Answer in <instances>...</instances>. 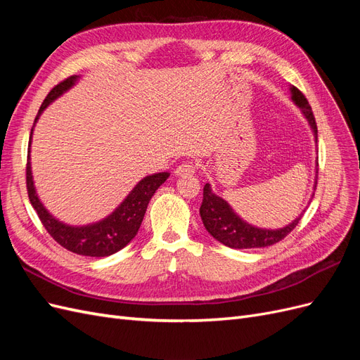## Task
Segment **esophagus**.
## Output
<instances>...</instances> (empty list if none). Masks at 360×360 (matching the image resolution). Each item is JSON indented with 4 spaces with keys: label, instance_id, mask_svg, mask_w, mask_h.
<instances>
[{
    "label": "esophagus",
    "instance_id": "esophagus-1",
    "mask_svg": "<svg viewBox=\"0 0 360 360\" xmlns=\"http://www.w3.org/2000/svg\"><path fill=\"white\" fill-rule=\"evenodd\" d=\"M195 172V167L192 165V163H181L180 167L176 168V171H174V176L177 177H186V176H191V174Z\"/></svg>",
    "mask_w": 360,
    "mask_h": 360
}]
</instances>
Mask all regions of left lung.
Wrapping results in <instances>:
<instances>
[{"mask_svg":"<svg viewBox=\"0 0 360 360\" xmlns=\"http://www.w3.org/2000/svg\"><path fill=\"white\" fill-rule=\"evenodd\" d=\"M290 94H291V102L299 108L302 115L308 122L311 132L314 135L315 147H317V124H315V118L307 97H304L296 86L292 85H290ZM317 167H319V162L315 160L314 188L315 184H317V171H319ZM309 202H311V198ZM307 207H304L299 216H296V219L291 221L285 226L275 228V230H270V228H261L246 222L243 217H240L234 212V209L228 204L226 200H224L222 197H219V195H216L213 192L210 183H205L202 189V204L200 207V214H201V221L205 226V230L209 231V234L213 238H216L217 242H221L222 245L233 249H252V248H266L282 240V238L296 228V225L302 219L304 210H307Z\"/></svg>","mask_w":360,"mask_h":360,"instance_id":"1","label":"left lung"}]
</instances>
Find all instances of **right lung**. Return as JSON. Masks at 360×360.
Listing matches in <instances>:
<instances>
[{"label": "right lung", "instance_id": "1", "mask_svg": "<svg viewBox=\"0 0 360 360\" xmlns=\"http://www.w3.org/2000/svg\"><path fill=\"white\" fill-rule=\"evenodd\" d=\"M81 76L75 75L68 78L66 81L60 82L57 86H53L51 93L43 101L40 110L36 115L34 124H32L31 134H30V144H28V163H27V189L31 205L34 207L37 216L46 231L52 236L53 240L60 243L63 248L69 249L70 252L85 257H108L118 252L126 245L134 240L136 236L141 222L144 219V214L147 210V205L153 197L155 192L167 181L169 177L168 171L155 172L141 179L134 189L130 191L126 198L120 202L115 210L111 212L103 219L91 222L86 225H70L60 221L58 217L53 216L45 204L39 198V193L34 186V179H32V169H31V143H32V134H34V127L39 122L40 115L46 108L56 102L58 97L64 93H68L70 89L79 82Z\"/></svg>", "mask_w": 360, "mask_h": 360}]
</instances>
